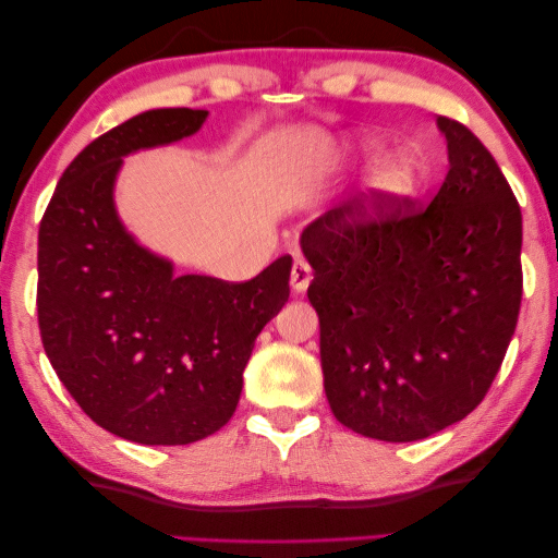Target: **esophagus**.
I'll use <instances>...</instances> for the list:
<instances>
[{
	"mask_svg": "<svg viewBox=\"0 0 558 558\" xmlns=\"http://www.w3.org/2000/svg\"><path fill=\"white\" fill-rule=\"evenodd\" d=\"M308 284H312V267L304 259H296L294 267H291V289L296 294H304Z\"/></svg>",
	"mask_w": 558,
	"mask_h": 558,
	"instance_id": "esophagus-1",
	"label": "esophagus"
}]
</instances>
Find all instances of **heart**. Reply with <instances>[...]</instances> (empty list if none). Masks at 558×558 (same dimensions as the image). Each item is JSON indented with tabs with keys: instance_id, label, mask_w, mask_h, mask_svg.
<instances>
[{
	"instance_id": "heart-1",
	"label": "heart",
	"mask_w": 558,
	"mask_h": 558,
	"mask_svg": "<svg viewBox=\"0 0 558 558\" xmlns=\"http://www.w3.org/2000/svg\"><path fill=\"white\" fill-rule=\"evenodd\" d=\"M345 150L359 158H371L383 150V138L378 135H355V138L345 141ZM425 178V166L420 160V155L400 145L383 153L380 158L373 162L368 175H365V199L363 209L368 217H383L390 209L403 205L405 199L417 193L420 182Z\"/></svg>"
}]
</instances>
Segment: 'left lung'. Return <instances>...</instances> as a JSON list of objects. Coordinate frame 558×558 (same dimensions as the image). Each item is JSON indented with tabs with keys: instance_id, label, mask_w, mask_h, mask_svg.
I'll list each match as a JSON object with an SVG mask.
<instances>
[{
	"instance_id": "1",
	"label": "left lung",
	"mask_w": 558,
	"mask_h": 558,
	"mask_svg": "<svg viewBox=\"0 0 558 558\" xmlns=\"http://www.w3.org/2000/svg\"><path fill=\"white\" fill-rule=\"evenodd\" d=\"M450 170L433 203L376 219L355 197L301 232L336 420L415 442L482 403L522 304V209L470 128L440 116Z\"/></svg>"
}]
</instances>
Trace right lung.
<instances>
[{"label":"right lung","instance_id":"obj_1","mask_svg":"<svg viewBox=\"0 0 558 558\" xmlns=\"http://www.w3.org/2000/svg\"><path fill=\"white\" fill-rule=\"evenodd\" d=\"M207 111L155 108L88 143L39 227L41 343L59 380L104 430L190 445L234 415L254 341L289 299L291 257L244 284L182 274L125 230L123 158L195 135Z\"/></svg>","mask_w":558,"mask_h":558}]
</instances>
